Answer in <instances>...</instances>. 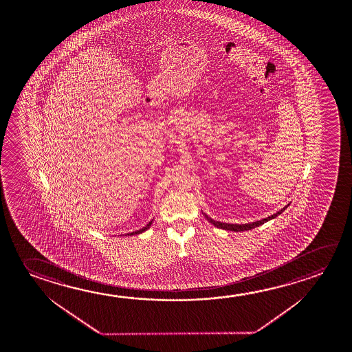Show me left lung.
Segmentation results:
<instances>
[{
  "label": "left lung",
  "instance_id": "left-lung-1",
  "mask_svg": "<svg viewBox=\"0 0 352 352\" xmlns=\"http://www.w3.org/2000/svg\"><path fill=\"white\" fill-rule=\"evenodd\" d=\"M289 205V204H288ZM287 205V206H288ZM287 206H285V208H281L280 211H277L276 213H274V214H271L269 217H266V219H260V221H256V222H252V223H244V225H232V223H223V222H219V221H214V219H211V217H208L206 213H204L205 214V217L208 219L210 223H212L214 227H217V228H221V230H225V231H233V232H243V231H249V230H253L255 227H259V226L264 225L265 222L267 221H270V219H275L277 217L278 214H281V213L287 208Z\"/></svg>",
  "mask_w": 352,
  "mask_h": 352
}]
</instances>
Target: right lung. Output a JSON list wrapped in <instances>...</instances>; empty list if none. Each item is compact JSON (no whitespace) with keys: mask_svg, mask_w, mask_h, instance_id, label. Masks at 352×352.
<instances>
[{"mask_svg":"<svg viewBox=\"0 0 352 352\" xmlns=\"http://www.w3.org/2000/svg\"><path fill=\"white\" fill-rule=\"evenodd\" d=\"M152 222H153V219L151 221L150 223H147V225L144 226V228H141L139 231L131 232V233H126L125 236H135V234H140V233H142V232L147 231L148 228H150L151 225H152Z\"/></svg>","mask_w":352,"mask_h":352,"instance_id":"obj_1","label":"right lung"}]
</instances>
